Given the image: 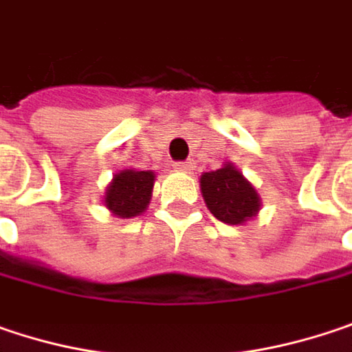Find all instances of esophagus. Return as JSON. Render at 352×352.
Segmentation results:
<instances>
[{
  "mask_svg": "<svg viewBox=\"0 0 352 352\" xmlns=\"http://www.w3.org/2000/svg\"><path fill=\"white\" fill-rule=\"evenodd\" d=\"M176 168H178V170H182V172H188L190 174L196 166H194V160H186V162H176Z\"/></svg>",
  "mask_w": 352,
  "mask_h": 352,
  "instance_id": "34e87169",
  "label": "esophagus"
}]
</instances>
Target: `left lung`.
Instances as JSON below:
<instances>
[{
	"label": "left lung",
	"mask_w": 352,
	"mask_h": 352,
	"mask_svg": "<svg viewBox=\"0 0 352 352\" xmlns=\"http://www.w3.org/2000/svg\"><path fill=\"white\" fill-rule=\"evenodd\" d=\"M200 188L208 210L224 224H242L261 210V198L232 164L204 172Z\"/></svg>",
	"instance_id": "obj_1"
}]
</instances>
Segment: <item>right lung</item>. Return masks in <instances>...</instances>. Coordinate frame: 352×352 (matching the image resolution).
<instances>
[{"label":"right lung","instance_id":"add662e5","mask_svg":"<svg viewBox=\"0 0 352 352\" xmlns=\"http://www.w3.org/2000/svg\"><path fill=\"white\" fill-rule=\"evenodd\" d=\"M154 186V172L122 170L106 192V206L120 218H132L146 210Z\"/></svg>","mask_w":352,"mask_h":352}]
</instances>
